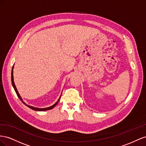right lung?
Listing matches in <instances>:
<instances>
[{"mask_svg":"<svg viewBox=\"0 0 146 146\" xmlns=\"http://www.w3.org/2000/svg\"><path fill=\"white\" fill-rule=\"evenodd\" d=\"M11 83H12V86H13V88H14V89H15V92H16V94H17V96H18V98L20 99V100L21 101V102L24 104L25 105L27 106V107H29V108H31V109H32V110H35V111H47V110H51V109H52L53 108H54V107L56 106V105H57V104L58 103V102H59V100H60V97H61V96L60 97V98H59V100H58L57 102L54 104V105H52V106H51L48 107V108H35V107H33V106H31L27 105L26 103H25L23 102L22 98L21 97L19 94L18 93V90H17V89H16V86H15V84L14 80H13V68H12V70H11Z\"/></svg>","mask_w":146,"mask_h":146,"instance_id":"add662e5","label":"right lung"}]
</instances>
